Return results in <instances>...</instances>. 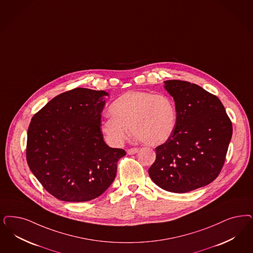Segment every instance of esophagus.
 <instances>
[{"label": "esophagus", "instance_id": "esophagus-1", "mask_svg": "<svg viewBox=\"0 0 253 253\" xmlns=\"http://www.w3.org/2000/svg\"><path fill=\"white\" fill-rule=\"evenodd\" d=\"M137 152H138V148H130V149L127 150V153H128L129 155H133V154H135V153H137Z\"/></svg>", "mask_w": 253, "mask_h": 253}]
</instances>
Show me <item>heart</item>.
I'll list each match as a JSON object with an SVG mask.
<instances>
[{"label":"heart","mask_w":253,"mask_h":253,"mask_svg":"<svg viewBox=\"0 0 253 253\" xmlns=\"http://www.w3.org/2000/svg\"><path fill=\"white\" fill-rule=\"evenodd\" d=\"M111 117L100 124V131L110 146H121L130 134L148 146L166 143L174 132L177 111L174 100L166 94L130 90L109 107Z\"/></svg>","instance_id":"heart-1"}]
</instances>
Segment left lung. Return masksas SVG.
<instances>
[{
  "label": "left lung",
  "mask_w": 253,
  "mask_h": 253,
  "mask_svg": "<svg viewBox=\"0 0 253 253\" xmlns=\"http://www.w3.org/2000/svg\"><path fill=\"white\" fill-rule=\"evenodd\" d=\"M174 98L177 122L172 136L156 149L148 169L154 183L167 192L184 193L211 183L226 157L233 126L217 96L196 84L166 80Z\"/></svg>",
  "instance_id": "1"
}]
</instances>
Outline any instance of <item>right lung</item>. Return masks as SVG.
Instances as JSON below:
<instances>
[{"mask_svg":"<svg viewBox=\"0 0 253 253\" xmlns=\"http://www.w3.org/2000/svg\"><path fill=\"white\" fill-rule=\"evenodd\" d=\"M105 90L77 87L50 100L27 132L28 166L57 199H95L116 177L122 148L108 147L100 131Z\"/></svg>","mask_w":253,"mask_h":253,"instance_id":"1","label":"right lung"}]
</instances>
